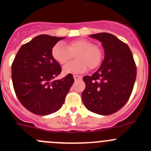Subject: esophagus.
I'll list each match as a JSON object with an SVG mask.
<instances>
[{"instance_id":"34e87169","label":"esophagus","mask_w":151,"mask_h":151,"mask_svg":"<svg viewBox=\"0 0 151 151\" xmlns=\"http://www.w3.org/2000/svg\"><path fill=\"white\" fill-rule=\"evenodd\" d=\"M74 80H80V79H82V77H81V76H80V75H77V74H74Z\"/></svg>"}]
</instances>
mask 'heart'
<instances>
[{"label": "heart", "instance_id": "obj_1", "mask_svg": "<svg viewBox=\"0 0 151 151\" xmlns=\"http://www.w3.org/2000/svg\"><path fill=\"white\" fill-rule=\"evenodd\" d=\"M76 52L75 61L68 63L63 67V72L65 74L83 73L88 67L90 69H95L102 61V50L91 41L85 39L71 41L66 46L58 42L51 50L53 58L60 65L68 63L72 58V54Z\"/></svg>", "mask_w": 151, "mask_h": 151}]
</instances>
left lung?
Listing matches in <instances>:
<instances>
[{
  "label": "left lung",
  "mask_w": 151,
  "mask_h": 151,
  "mask_svg": "<svg viewBox=\"0 0 151 151\" xmlns=\"http://www.w3.org/2000/svg\"><path fill=\"white\" fill-rule=\"evenodd\" d=\"M102 43L104 60L91 76H85L82 99L86 107L98 115H108L122 109L129 100L136 78L133 53L127 44L114 35H90Z\"/></svg>",
  "instance_id": "1"
}]
</instances>
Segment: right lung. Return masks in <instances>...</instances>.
I'll return each mask as SVG.
<instances>
[{
    "label": "right lung",
    "mask_w": 151,
    "mask_h": 151,
    "mask_svg": "<svg viewBox=\"0 0 151 151\" xmlns=\"http://www.w3.org/2000/svg\"><path fill=\"white\" fill-rule=\"evenodd\" d=\"M64 37L39 35L24 44L12 64V80L21 104L36 115L58 111L74 82L72 74L53 80L61 73L60 63L53 58V46Z\"/></svg>",
    "instance_id": "add662e5"
}]
</instances>
